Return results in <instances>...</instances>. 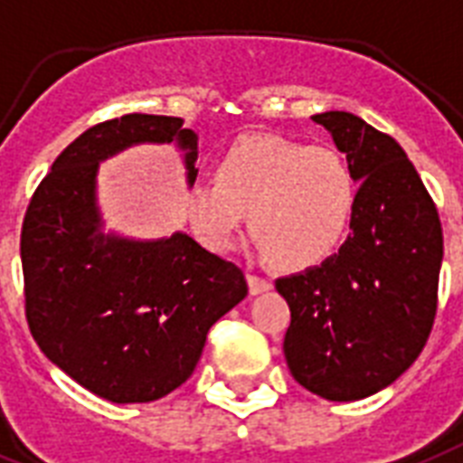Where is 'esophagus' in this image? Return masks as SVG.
Instances as JSON below:
<instances>
[{
    "label": "esophagus",
    "mask_w": 463,
    "mask_h": 463,
    "mask_svg": "<svg viewBox=\"0 0 463 463\" xmlns=\"http://www.w3.org/2000/svg\"><path fill=\"white\" fill-rule=\"evenodd\" d=\"M247 283H250L251 295H261V292L270 290V280L257 276V273H247Z\"/></svg>",
    "instance_id": "34e87169"
}]
</instances>
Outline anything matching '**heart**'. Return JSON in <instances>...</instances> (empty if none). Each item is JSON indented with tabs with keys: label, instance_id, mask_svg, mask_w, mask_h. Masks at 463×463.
I'll list each match as a JSON object with an SVG mask.
<instances>
[{
	"label": "heart",
	"instance_id": "1",
	"mask_svg": "<svg viewBox=\"0 0 463 463\" xmlns=\"http://www.w3.org/2000/svg\"><path fill=\"white\" fill-rule=\"evenodd\" d=\"M356 178L330 146L247 135L225 146L213 183L187 193L199 242L225 251L250 212V231L270 264L307 269L340 247L354 216Z\"/></svg>",
	"mask_w": 463,
	"mask_h": 463
}]
</instances>
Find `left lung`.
<instances>
[{
  "instance_id": "obj_1",
  "label": "left lung",
  "mask_w": 463,
  "mask_h": 463,
  "mask_svg": "<svg viewBox=\"0 0 463 463\" xmlns=\"http://www.w3.org/2000/svg\"><path fill=\"white\" fill-rule=\"evenodd\" d=\"M314 121L347 156L359 190L340 251L276 280L292 317L283 349L302 388L354 402L388 388L426 347L438 314L442 225L419 171L390 135L347 111Z\"/></svg>"
}]
</instances>
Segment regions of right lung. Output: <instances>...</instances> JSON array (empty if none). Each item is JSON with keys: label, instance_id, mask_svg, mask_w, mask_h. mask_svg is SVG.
<instances>
[{"label": "right lung", "instance_id": "1", "mask_svg": "<svg viewBox=\"0 0 463 463\" xmlns=\"http://www.w3.org/2000/svg\"><path fill=\"white\" fill-rule=\"evenodd\" d=\"M178 142L187 183L197 135L175 116L126 114L88 128L37 185L21 228L28 328L49 362L116 404L166 397L193 375L206 333L247 295L244 273L185 232L104 238L97 164L137 142Z\"/></svg>", "mask_w": 463, "mask_h": 463}]
</instances>
